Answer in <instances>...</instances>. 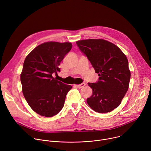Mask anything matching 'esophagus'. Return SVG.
Wrapping results in <instances>:
<instances>
[{"label":"esophagus","mask_w":151,"mask_h":151,"mask_svg":"<svg viewBox=\"0 0 151 151\" xmlns=\"http://www.w3.org/2000/svg\"><path fill=\"white\" fill-rule=\"evenodd\" d=\"M85 86H86V84H85V83H82V84H79V85H75V86L79 88H83V87H84Z\"/></svg>","instance_id":"esophagus-1"}]
</instances>
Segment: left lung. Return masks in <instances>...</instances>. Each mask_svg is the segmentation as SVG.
Here are the masks:
<instances>
[{"mask_svg":"<svg viewBox=\"0 0 151 151\" xmlns=\"http://www.w3.org/2000/svg\"><path fill=\"white\" fill-rule=\"evenodd\" d=\"M76 43L99 76L97 83H88L93 90L88 105L99 113L111 112L120 105L129 88L131 72L126 55L104 39L82 40Z\"/></svg>","mask_w":151,"mask_h":151,"instance_id":"left-lung-1","label":"left lung"}]
</instances>
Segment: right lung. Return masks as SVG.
Listing matches in <instances>:
<instances>
[{
  "label": "right lung",
  "mask_w": 151,
  "mask_h": 151,
  "mask_svg": "<svg viewBox=\"0 0 151 151\" xmlns=\"http://www.w3.org/2000/svg\"><path fill=\"white\" fill-rule=\"evenodd\" d=\"M72 47L70 42H45L34 48L24 60L20 74L23 94L30 107L41 116L57 114L72 88L52 76V73L60 72L58 65Z\"/></svg>",
  "instance_id": "add662e5"
}]
</instances>
